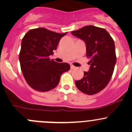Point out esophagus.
<instances>
[{"mask_svg": "<svg viewBox=\"0 0 132 132\" xmlns=\"http://www.w3.org/2000/svg\"><path fill=\"white\" fill-rule=\"evenodd\" d=\"M75 66H73V65H71V70H73V69H75Z\"/></svg>", "mask_w": 132, "mask_h": 132, "instance_id": "34e87169", "label": "esophagus"}]
</instances>
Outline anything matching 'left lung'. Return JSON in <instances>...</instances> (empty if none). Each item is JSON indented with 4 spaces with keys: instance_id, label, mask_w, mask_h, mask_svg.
<instances>
[{
    "instance_id": "1",
    "label": "left lung",
    "mask_w": 132,
    "mask_h": 132,
    "mask_svg": "<svg viewBox=\"0 0 132 132\" xmlns=\"http://www.w3.org/2000/svg\"><path fill=\"white\" fill-rule=\"evenodd\" d=\"M71 34L85 41L91 66L82 79L75 81L76 86L84 94H96L107 86L114 72L116 62L114 39L105 29L93 25L83 27Z\"/></svg>"
}]
</instances>
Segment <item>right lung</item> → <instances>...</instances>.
Instances as JSON below:
<instances>
[{
    "label": "right lung",
    "mask_w": 132,
    "mask_h": 132,
    "mask_svg": "<svg viewBox=\"0 0 132 132\" xmlns=\"http://www.w3.org/2000/svg\"><path fill=\"white\" fill-rule=\"evenodd\" d=\"M66 33L37 28L29 30L22 39L19 54L21 70L33 89L40 92L53 89L58 85L62 73L70 70L68 63H58L49 58Z\"/></svg>",
    "instance_id": "add662e5"
}]
</instances>
